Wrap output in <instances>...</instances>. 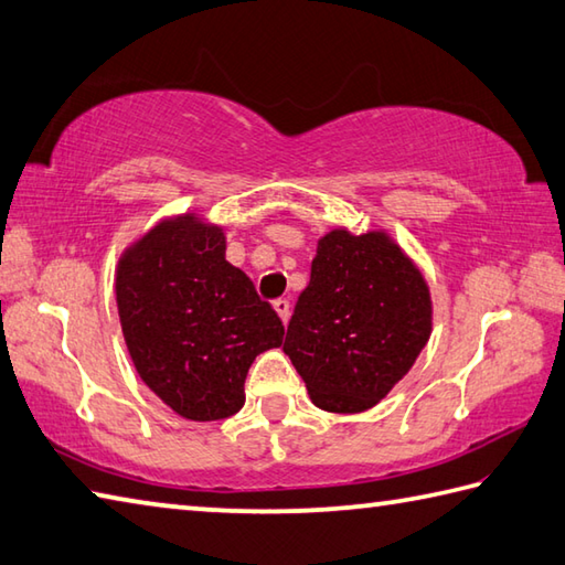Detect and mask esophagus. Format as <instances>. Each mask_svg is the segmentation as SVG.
<instances>
[{
	"instance_id": "34e87169",
	"label": "esophagus",
	"mask_w": 565,
	"mask_h": 565,
	"mask_svg": "<svg viewBox=\"0 0 565 565\" xmlns=\"http://www.w3.org/2000/svg\"><path fill=\"white\" fill-rule=\"evenodd\" d=\"M274 311L279 313V318L284 320V323H289V316H291V303L286 301V298H276V301H274Z\"/></svg>"
}]
</instances>
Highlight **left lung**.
<instances>
[{"instance_id":"8db88e82","label":"left lung","mask_w":565,"mask_h":565,"mask_svg":"<svg viewBox=\"0 0 565 565\" xmlns=\"http://www.w3.org/2000/svg\"><path fill=\"white\" fill-rule=\"evenodd\" d=\"M430 335V296L414 262L382 232L333 230L318 242L284 352L326 412L384 399Z\"/></svg>"}]
</instances>
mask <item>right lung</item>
Here are the masks:
<instances>
[{"label":"right lung","instance_id":"add662e5","mask_svg":"<svg viewBox=\"0 0 565 565\" xmlns=\"http://www.w3.org/2000/svg\"><path fill=\"white\" fill-rule=\"evenodd\" d=\"M115 289L139 377L191 422L237 414L254 358L284 340L281 318L225 259L223 230L193 215L143 235L119 262Z\"/></svg>","mask_w":565,"mask_h":565}]
</instances>
